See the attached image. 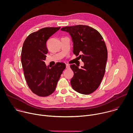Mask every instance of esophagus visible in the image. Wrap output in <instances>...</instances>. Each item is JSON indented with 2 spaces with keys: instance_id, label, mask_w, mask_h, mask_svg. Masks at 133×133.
<instances>
[{
  "instance_id": "1",
  "label": "esophagus",
  "mask_w": 133,
  "mask_h": 133,
  "mask_svg": "<svg viewBox=\"0 0 133 133\" xmlns=\"http://www.w3.org/2000/svg\"><path fill=\"white\" fill-rule=\"evenodd\" d=\"M69 67H70V66H69V65L66 64V68H67V69H68V68H69Z\"/></svg>"
}]
</instances>
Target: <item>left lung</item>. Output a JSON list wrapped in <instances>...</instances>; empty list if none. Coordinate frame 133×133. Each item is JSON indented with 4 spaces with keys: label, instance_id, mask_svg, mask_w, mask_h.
<instances>
[{
    "label": "left lung",
    "instance_id": "left-lung-1",
    "mask_svg": "<svg viewBox=\"0 0 133 133\" xmlns=\"http://www.w3.org/2000/svg\"><path fill=\"white\" fill-rule=\"evenodd\" d=\"M69 32L73 42V53L84 63L79 68L75 64L70 67L74 72L70 81L77 92L88 95L99 86L105 72L107 49L103 38L96 29L86 25L67 26L61 29Z\"/></svg>",
    "mask_w": 133,
    "mask_h": 133
}]
</instances>
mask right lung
Here are the masks:
<instances>
[{"label":"right lung","instance_id":"right-lung-1","mask_svg":"<svg viewBox=\"0 0 133 133\" xmlns=\"http://www.w3.org/2000/svg\"><path fill=\"white\" fill-rule=\"evenodd\" d=\"M59 27H45L30 34L25 39L21 61L25 79L30 90L37 95L46 97L55 90L66 65L57 63L51 68L45 63L47 42Z\"/></svg>","mask_w":133,"mask_h":133}]
</instances>
